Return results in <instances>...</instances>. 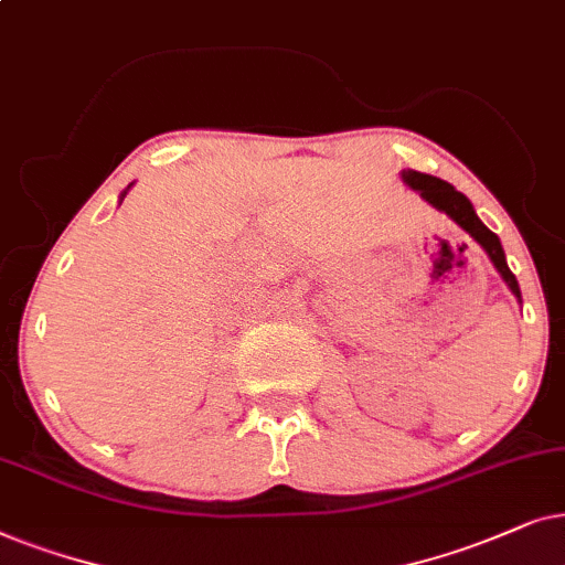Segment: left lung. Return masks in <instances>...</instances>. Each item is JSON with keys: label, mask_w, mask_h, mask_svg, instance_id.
Listing matches in <instances>:
<instances>
[{"label": "left lung", "mask_w": 565, "mask_h": 565, "mask_svg": "<svg viewBox=\"0 0 565 565\" xmlns=\"http://www.w3.org/2000/svg\"><path fill=\"white\" fill-rule=\"evenodd\" d=\"M403 180L413 188V191L420 193V199H426L428 204L439 209V212H445L447 216H452V220L460 224V227L468 232V235L476 239L480 247H483V250L488 253V258L493 260L495 270H499V274L503 276V281L509 284L511 295H514L519 302H522V291H519L516 276L511 274L509 266H507V255H503V247L499 243V237H495L493 232L488 230L486 224L478 220L476 209H472V204L468 201V195H462L455 185L445 183V180H439V178H434V175H426V172L403 170Z\"/></svg>", "instance_id": "obj_1"}]
</instances>
